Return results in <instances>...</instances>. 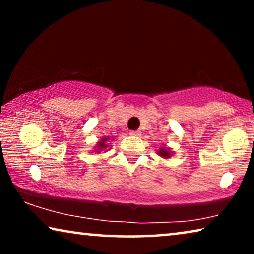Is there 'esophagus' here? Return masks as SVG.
<instances>
[{"instance_id":"1","label":"esophagus","mask_w":254,"mask_h":254,"mask_svg":"<svg viewBox=\"0 0 254 254\" xmlns=\"http://www.w3.org/2000/svg\"><path fill=\"white\" fill-rule=\"evenodd\" d=\"M130 135H131V136H140V135H141V133H140V131H130V133H129Z\"/></svg>"}]
</instances>
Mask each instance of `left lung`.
<instances>
[{"instance_id": "8db88e82", "label": "left lung", "mask_w": 254, "mask_h": 254, "mask_svg": "<svg viewBox=\"0 0 254 254\" xmlns=\"http://www.w3.org/2000/svg\"><path fill=\"white\" fill-rule=\"evenodd\" d=\"M156 154H157L161 158L168 159V158H171L172 156L175 155V151H172V149L169 148L166 144H162V147L156 150Z\"/></svg>"}]
</instances>
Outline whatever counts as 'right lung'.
Segmentation results:
<instances>
[{
	"label": "right lung",
	"mask_w": 254,
	"mask_h": 254,
	"mask_svg": "<svg viewBox=\"0 0 254 254\" xmlns=\"http://www.w3.org/2000/svg\"><path fill=\"white\" fill-rule=\"evenodd\" d=\"M113 141V137H110V136H103L100 140L97 142L95 147H93V152H96V154H100V152H106L109 149H111V145L110 142Z\"/></svg>",
	"instance_id": "obj_1"
}]
</instances>
